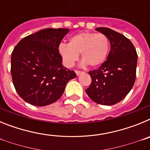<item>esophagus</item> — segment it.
<instances>
[{
	"label": "esophagus",
	"instance_id": "1",
	"mask_svg": "<svg viewBox=\"0 0 150 150\" xmlns=\"http://www.w3.org/2000/svg\"><path fill=\"white\" fill-rule=\"evenodd\" d=\"M75 72H76V75H77V76H79V74H82V73H83V71H75Z\"/></svg>",
	"mask_w": 150,
	"mask_h": 150
}]
</instances>
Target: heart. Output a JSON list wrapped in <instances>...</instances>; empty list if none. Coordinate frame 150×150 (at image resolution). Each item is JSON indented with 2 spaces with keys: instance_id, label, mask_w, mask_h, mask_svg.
I'll return each instance as SVG.
<instances>
[{
  "instance_id": "obj_1",
  "label": "heart",
  "mask_w": 150,
  "mask_h": 150,
  "mask_svg": "<svg viewBox=\"0 0 150 150\" xmlns=\"http://www.w3.org/2000/svg\"><path fill=\"white\" fill-rule=\"evenodd\" d=\"M110 51V41L104 34L82 32L70 38L68 44L61 43L59 52L64 65L74 66L80 53L82 64L97 67L104 63Z\"/></svg>"
}]
</instances>
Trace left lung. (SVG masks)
Wrapping results in <instances>:
<instances>
[{
	"instance_id": "8db88e82",
	"label": "left lung",
	"mask_w": 150,
	"mask_h": 150,
	"mask_svg": "<svg viewBox=\"0 0 150 150\" xmlns=\"http://www.w3.org/2000/svg\"><path fill=\"white\" fill-rule=\"evenodd\" d=\"M95 30L108 38L110 51L98 69L88 72L91 83L86 92L97 104L113 105L121 101L134 84L137 52L132 42L122 34L108 28Z\"/></svg>"
}]
</instances>
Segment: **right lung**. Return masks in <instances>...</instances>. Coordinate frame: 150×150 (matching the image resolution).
I'll list each match as a JSON object with an SVG mask.
<instances>
[{
	"mask_svg": "<svg viewBox=\"0 0 150 150\" xmlns=\"http://www.w3.org/2000/svg\"><path fill=\"white\" fill-rule=\"evenodd\" d=\"M67 28H46L27 36L11 55V75L18 95L31 105L43 107L60 98L67 82L76 76L62 65L59 46Z\"/></svg>",
	"mask_w": 150,
	"mask_h": 150,
	"instance_id": "add662e5",
	"label": "right lung"
}]
</instances>
